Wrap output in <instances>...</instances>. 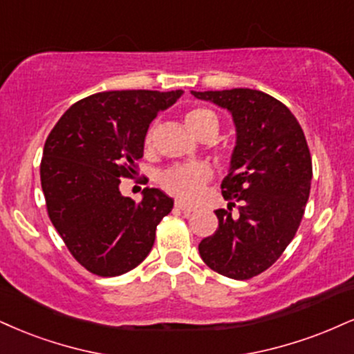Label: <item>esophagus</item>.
I'll list each match as a JSON object with an SVG mask.
<instances>
[{
	"mask_svg": "<svg viewBox=\"0 0 354 354\" xmlns=\"http://www.w3.org/2000/svg\"><path fill=\"white\" fill-rule=\"evenodd\" d=\"M174 206H176L178 209H181L183 212H185V214H189V212H193V211L196 209V207H193V206H189V204L180 201V199H178V201H174Z\"/></svg>",
	"mask_w": 354,
	"mask_h": 354,
	"instance_id": "34e87169",
	"label": "esophagus"
}]
</instances>
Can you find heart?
Here are the masks:
<instances>
[{
    "instance_id": "1",
    "label": "heart",
    "mask_w": 354,
    "mask_h": 354,
    "mask_svg": "<svg viewBox=\"0 0 354 354\" xmlns=\"http://www.w3.org/2000/svg\"><path fill=\"white\" fill-rule=\"evenodd\" d=\"M185 122L193 133L201 138L207 131H218V117L209 109L194 107L185 115ZM155 127H150L145 136V143H151ZM211 178V168L206 163H189L176 165L161 173V186L174 196L181 199H194Z\"/></svg>"
}]
</instances>
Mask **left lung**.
Masks as SVG:
<instances>
[{
  "mask_svg": "<svg viewBox=\"0 0 354 354\" xmlns=\"http://www.w3.org/2000/svg\"><path fill=\"white\" fill-rule=\"evenodd\" d=\"M191 93L227 109L237 136L221 185L229 211H216L219 227L199 242V254L221 275L252 279L282 255L304 218L312 181L308 145L299 120L269 93L252 88ZM236 203L240 206L232 215Z\"/></svg>",
  "mask_w": 354,
  "mask_h": 354,
  "instance_id": "1",
  "label": "left lung"
}]
</instances>
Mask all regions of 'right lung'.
Here are the masks:
<instances>
[{
  "label": "right lung",
  "mask_w": 354,
  "mask_h": 354,
  "mask_svg": "<svg viewBox=\"0 0 354 354\" xmlns=\"http://www.w3.org/2000/svg\"><path fill=\"white\" fill-rule=\"evenodd\" d=\"M183 91H110L79 100L46 140L41 186L48 214L80 266L99 277L135 269L155 244L173 199L145 188L143 199L122 196L120 178H133L153 118Z\"/></svg>",
  "instance_id": "1"
}]
</instances>
